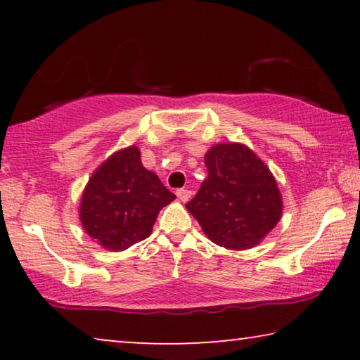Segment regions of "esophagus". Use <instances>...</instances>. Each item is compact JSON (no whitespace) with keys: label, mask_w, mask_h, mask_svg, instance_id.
Instances as JSON below:
<instances>
[{"label":"esophagus","mask_w":360,"mask_h":360,"mask_svg":"<svg viewBox=\"0 0 360 360\" xmlns=\"http://www.w3.org/2000/svg\"><path fill=\"white\" fill-rule=\"evenodd\" d=\"M176 196H179L180 201H184V203H186L191 198V191L186 190V188H180L176 190Z\"/></svg>","instance_id":"1"}]
</instances>
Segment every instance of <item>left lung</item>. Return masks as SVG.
I'll return each instance as SVG.
<instances>
[{
	"label": "left lung",
	"mask_w": 360,
	"mask_h": 360,
	"mask_svg": "<svg viewBox=\"0 0 360 360\" xmlns=\"http://www.w3.org/2000/svg\"><path fill=\"white\" fill-rule=\"evenodd\" d=\"M208 176L186 210L206 238L221 248L257 245L282 218L277 180L265 162L240 142H219L205 154Z\"/></svg>",
	"instance_id": "left-lung-1"
}]
</instances>
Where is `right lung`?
I'll return each mask as SVG.
<instances>
[{
	"instance_id": "add662e5",
	"label": "right lung",
	"mask_w": 360,
	"mask_h": 360,
	"mask_svg": "<svg viewBox=\"0 0 360 360\" xmlns=\"http://www.w3.org/2000/svg\"><path fill=\"white\" fill-rule=\"evenodd\" d=\"M175 200L154 172L129 146L111 154L93 172L80 200L85 233L111 252L129 249L149 238L159 211Z\"/></svg>"
}]
</instances>
